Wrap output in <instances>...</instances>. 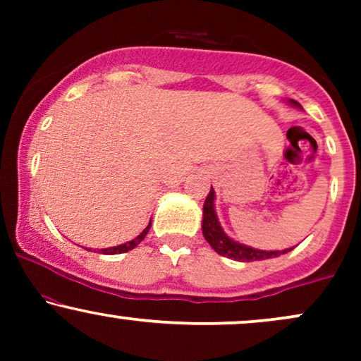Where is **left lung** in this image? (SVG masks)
Listing matches in <instances>:
<instances>
[{"label": "left lung", "mask_w": 361, "mask_h": 361, "mask_svg": "<svg viewBox=\"0 0 361 361\" xmlns=\"http://www.w3.org/2000/svg\"><path fill=\"white\" fill-rule=\"evenodd\" d=\"M293 105L299 106V103L292 102ZM202 233H204L207 243L214 247L219 255L227 256V258H233L235 261H244V263H250V261H259V259H268V258H276V256L285 255V252L292 251L293 247L283 251H259L252 250V247L244 246L233 241L231 238H227L226 233L222 231L221 224L217 221V215L214 210V190L210 188L209 195L205 198L204 204V221H202Z\"/></svg>", "instance_id": "8db88e82"}]
</instances>
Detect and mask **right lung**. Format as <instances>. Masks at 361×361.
Masks as SVG:
<instances>
[{
	"mask_svg": "<svg viewBox=\"0 0 361 361\" xmlns=\"http://www.w3.org/2000/svg\"><path fill=\"white\" fill-rule=\"evenodd\" d=\"M149 229H151V224H149V226L146 227V229L142 231V233H140L137 238L135 239H132V241H128V243H126V244H120V246H114V247H109V250H100L103 255H120V252H127V251H130V250H134L135 246H137V244L142 241L144 238H146V234L149 233Z\"/></svg>",
	"mask_w": 361,
	"mask_h": 361,
	"instance_id": "add662e5",
	"label": "right lung"
}]
</instances>
